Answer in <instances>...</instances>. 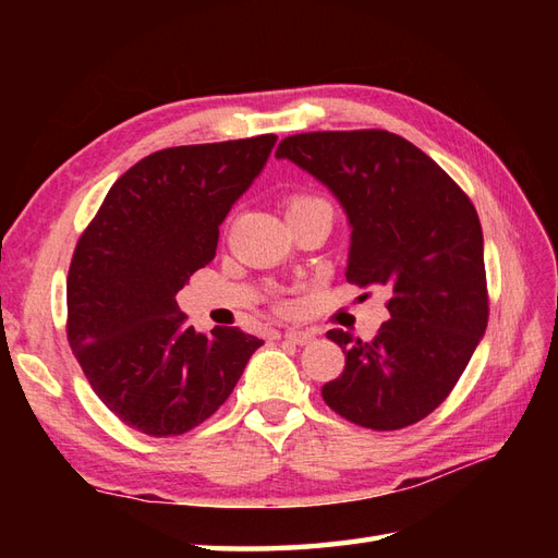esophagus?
I'll return each instance as SVG.
<instances>
[{"label": "esophagus", "instance_id": "obj_1", "mask_svg": "<svg viewBox=\"0 0 558 558\" xmlns=\"http://www.w3.org/2000/svg\"><path fill=\"white\" fill-rule=\"evenodd\" d=\"M282 338H286L288 342H294V345H310V342L314 340L310 330H286V336Z\"/></svg>", "mask_w": 558, "mask_h": 558}]
</instances>
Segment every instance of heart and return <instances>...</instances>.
<instances>
[{
	"label": "heart",
	"instance_id": "obj_1",
	"mask_svg": "<svg viewBox=\"0 0 558 558\" xmlns=\"http://www.w3.org/2000/svg\"><path fill=\"white\" fill-rule=\"evenodd\" d=\"M318 201H324L322 196H314V194H298L288 201V210L294 208H302V206H310V204H318Z\"/></svg>",
	"mask_w": 558,
	"mask_h": 558
}]
</instances>
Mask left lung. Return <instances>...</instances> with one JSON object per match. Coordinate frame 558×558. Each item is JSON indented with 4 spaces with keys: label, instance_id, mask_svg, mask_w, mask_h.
Returning a JSON list of instances; mask_svg holds the SVG:
<instances>
[{
    "label": "left lung",
    "instance_id": "obj_1",
    "mask_svg": "<svg viewBox=\"0 0 558 558\" xmlns=\"http://www.w3.org/2000/svg\"><path fill=\"white\" fill-rule=\"evenodd\" d=\"M276 158L322 180L345 208L348 282L390 290V318L372 340L326 333L345 352V369L322 388L326 405L364 429H405L450 396L487 330L477 210L426 153L386 129L294 134Z\"/></svg>",
    "mask_w": 558,
    "mask_h": 558
}]
</instances>
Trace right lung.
Wrapping results in <instances>:
<instances>
[{"mask_svg": "<svg viewBox=\"0 0 558 558\" xmlns=\"http://www.w3.org/2000/svg\"><path fill=\"white\" fill-rule=\"evenodd\" d=\"M276 134L174 146L129 168L81 232L66 278V338L96 396L146 436L204 424L264 345L240 328L196 333L177 306L216 258L220 222Z\"/></svg>", "mask_w": 558, "mask_h": 558, "instance_id": "1", "label": "right lung"}]
</instances>
